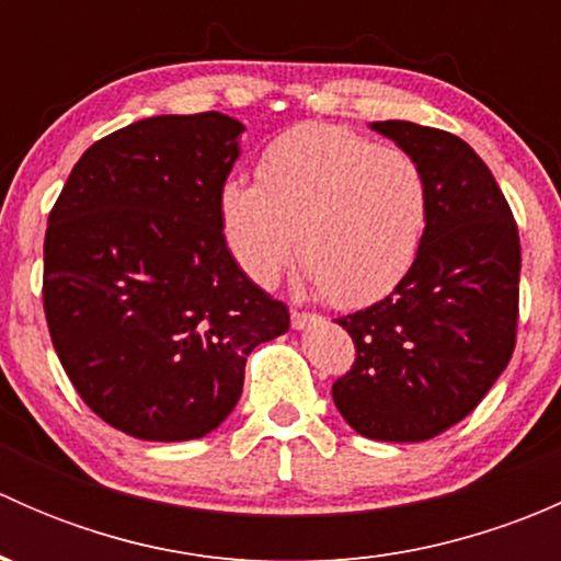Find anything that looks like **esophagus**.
<instances>
[{
	"instance_id": "obj_1",
	"label": "esophagus",
	"mask_w": 561,
	"mask_h": 561,
	"mask_svg": "<svg viewBox=\"0 0 561 561\" xmlns=\"http://www.w3.org/2000/svg\"><path fill=\"white\" fill-rule=\"evenodd\" d=\"M320 320H322V317L309 314V312H298V309H293V312H290V322H293V328H296V331H307L312 322H320Z\"/></svg>"
}]
</instances>
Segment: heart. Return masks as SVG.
<instances>
[{
    "mask_svg": "<svg viewBox=\"0 0 561 561\" xmlns=\"http://www.w3.org/2000/svg\"><path fill=\"white\" fill-rule=\"evenodd\" d=\"M230 254L271 287L293 252L336 307L388 296L415 263L428 222V184L407 151L382 149L339 124H298L271 140L257 184L228 179L217 197Z\"/></svg>",
    "mask_w": 561,
    "mask_h": 561,
    "instance_id": "b5f03b06",
    "label": "heart"
}]
</instances>
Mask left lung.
Here are the masks:
<instances>
[{"mask_svg":"<svg viewBox=\"0 0 561 561\" xmlns=\"http://www.w3.org/2000/svg\"><path fill=\"white\" fill-rule=\"evenodd\" d=\"M369 127L423 168L428 222L393 293L336 320L355 364L333 382V404L360 437L423 443L467 417L511 360L522 244L472 146L399 118Z\"/></svg>","mask_w":561,"mask_h":561,"instance_id":"8db88e82","label":"left lung"}]
</instances>
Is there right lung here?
Returning a JSON list of instances; mask_svg holds the SVG:
<instances>
[{"instance_id": "1", "label": "right lung", "mask_w": 561, "mask_h": 561, "mask_svg": "<svg viewBox=\"0 0 561 561\" xmlns=\"http://www.w3.org/2000/svg\"><path fill=\"white\" fill-rule=\"evenodd\" d=\"M244 129L217 111L133 122L83 151L48 217L50 342L81 399L129 437H206L239 404L247 355L290 328L219 228Z\"/></svg>"}]
</instances>
